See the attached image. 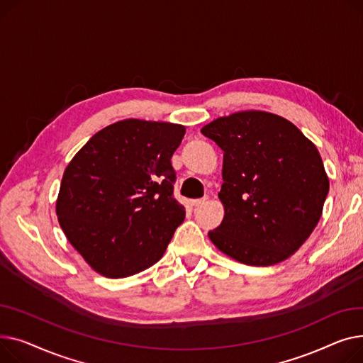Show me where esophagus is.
<instances>
[{
  "label": "esophagus",
  "mask_w": 363,
  "mask_h": 363,
  "mask_svg": "<svg viewBox=\"0 0 363 363\" xmlns=\"http://www.w3.org/2000/svg\"><path fill=\"white\" fill-rule=\"evenodd\" d=\"M206 196L205 198H201V199H194V201H191V205H194V206H201V205H203L205 202H206Z\"/></svg>",
  "instance_id": "obj_1"
}]
</instances>
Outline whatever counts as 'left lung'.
Instances as JSON below:
<instances>
[{
	"label": "left lung",
	"mask_w": 363,
	"mask_h": 363,
	"mask_svg": "<svg viewBox=\"0 0 363 363\" xmlns=\"http://www.w3.org/2000/svg\"><path fill=\"white\" fill-rule=\"evenodd\" d=\"M201 132L224 151V218L208 233L211 242L246 265L287 259L311 236L328 195L316 146L289 120L264 111L221 117Z\"/></svg>",
	"instance_id": "obj_1"
}]
</instances>
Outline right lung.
<instances>
[{"instance_id":"right-lung-1","label":"right lung","mask_w":363,"mask_h":363,"mask_svg":"<svg viewBox=\"0 0 363 363\" xmlns=\"http://www.w3.org/2000/svg\"><path fill=\"white\" fill-rule=\"evenodd\" d=\"M184 132L173 123L121 120L94 135L67 165L57 217L96 272L123 279L161 259L186 216L172 165Z\"/></svg>"}]
</instances>
